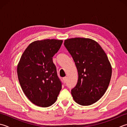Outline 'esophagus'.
Segmentation results:
<instances>
[{
    "label": "esophagus",
    "instance_id": "1",
    "mask_svg": "<svg viewBox=\"0 0 127 127\" xmlns=\"http://www.w3.org/2000/svg\"><path fill=\"white\" fill-rule=\"evenodd\" d=\"M63 80L64 83H65L66 81H67V78H66V77H64V78H63Z\"/></svg>",
    "mask_w": 127,
    "mask_h": 127
}]
</instances>
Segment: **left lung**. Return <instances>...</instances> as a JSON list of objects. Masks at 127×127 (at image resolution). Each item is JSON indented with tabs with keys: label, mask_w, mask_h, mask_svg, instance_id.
I'll use <instances>...</instances> for the list:
<instances>
[{
	"label": "left lung",
	"mask_w": 127,
	"mask_h": 127,
	"mask_svg": "<svg viewBox=\"0 0 127 127\" xmlns=\"http://www.w3.org/2000/svg\"><path fill=\"white\" fill-rule=\"evenodd\" d=\"M78 72V80L71 89L72 96L82 106L92 105L102 97L110 84L112 67L103 49L90 38H74L64 41Z\"/></svg>",
	"instance_id": "obj_1"
}]
</instances>
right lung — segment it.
Segmentation results:
<instances>
[{"label": "right lung", "mask_w": 127, "mask_h": 127, "mask_svg": "<svg viewBox=\"0 0 127 127\" xmlns=\"http://www.w3.org/2000/svg\"><path fill=\"white\" fill-rule=\"evenodd\" d=\"M63 41L47 39L30 44L22 54L17 73L24 94L32 103L47 107L55 102L62 83L57 75L53 57Z\"/></svg>", "instance_id": "right-lung-1"}]
</instances>
